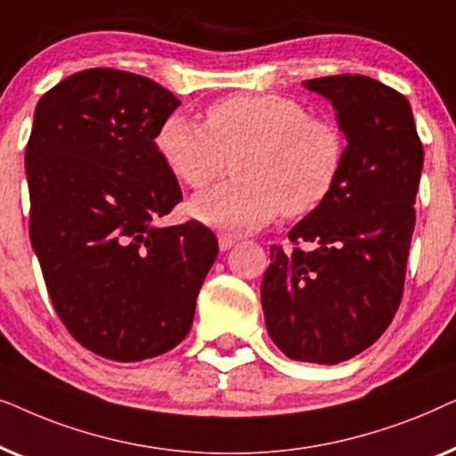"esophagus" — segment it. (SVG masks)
I'll use <instances>...</instances> for the list:
<instances>
[{
    "instance_id": "34e87169",
    "label": "esophagus",
    "mask_w": 456,
    "mask_h": 456,
    "mask_svg": "<svg viewBox=\"0 0 456 456\" xmlns=\"http://www.w3.org/2000/svg\"><path fill=\"white\" fill-rule=\"evenodd\" d=\"M236 242V236L234 234H228V232H222L217 236V245H220L222 251H228V248H232Z\"/></svg>"
}]
</instances>
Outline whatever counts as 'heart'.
<instances>
[{
	"label": "heart",
	"instance_id": "b5f03b06",
	"mask_svg": "<svg viewBox=\"0 0 456 456\" xmlns=\"http://www.w3.org/2000/svg\"><path fill=\"white\" fill-rule=\"evenodd\" d=\"M155 149L191 189L209 186L232 159L236 180L189 205L199 222L230 232L265 226L280 209L290 217L311 214L332 195L346 161L338 124L273 93L224 97L205 111V126L170 114L159 124Z\"/></svg>",
	"mask_w": 456,
	"mask_h": 456
}]
</instances>
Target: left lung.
<instances>
[{"mask_svg": "<svg viewBox=\"0 0 456 456\" xmlns=\"http://www.w3.org/2000/svg\"><path fill=\"white\" fill-rule=\"evenodd\" d=\"M303 85L332 102L346 161L328 201L289 232L295 248H270L261 305L286 357L334 365L371 346L401 305L423 147L390 86L361 74Z\"/></svg>", "mask_w": 456, "mask_h": 456, "instance_id": "obj_1", "label": "left lung"}]
</instances>
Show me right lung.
I'll use <instances>...</instances> for the list:
<instances>
[{
    "mask_svg": "<svg viewBox=\"0 0 456 456\" xmlns=\"http://www.w3.org/2000/svg\"><path fill=\"white\" fill-rule=\"evenodd\" d=\"M178 105L151 78L111 68L72 74L37 103L30 245L61 323L99 357L142 361L183 342L217 257L203 224H155L183 201L155 149Z\"/></svg>",
    "mask_w": 456,
    "mask_h": 456,
    "instance_id": "1",
    "label": "right lung"
}]
</instances>
